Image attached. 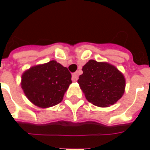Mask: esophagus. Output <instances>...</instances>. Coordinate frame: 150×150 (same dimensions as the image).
<instances>
[{
    "instance_id": "1",
    "label": "esophagus",
    "mask_w": 150,
    "mask_h": 150,
    "mask_svg": "<svg viewBox=\"0 0 150 150\" xmlns=\"http://www.w3.org/2000/svg\"><path fill=\"white\" fill-rule=\"evenodd\" d=\"M79 78V74L78 72H75V73H73L72 74V81H77V79Z\"/></svg>"
}]
</instances>
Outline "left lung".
<instances>
[{"mask_svg":"<svg viewBox=\"0 0 150 150\" xmlns=\"http://www.w3.org/2000/svg\"><path fill=\"white\" fill-rule=\"evenodd\" d=\"M78 83L86 99L99 107H108L119 100L125 92V79L114 66L89 60L83 67Z\"/></svg>","mask_w":150,"mask_h":150,"instance_id":"obj_1","label":"left lung"}]
</instances>
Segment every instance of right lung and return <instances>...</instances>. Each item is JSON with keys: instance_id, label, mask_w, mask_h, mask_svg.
<instances>
[{"instance_id": "add662e5", "label": "right lung", "mask_w": 150, "mask_h": 150, "mask_svg": "<svg viewBox=\"0 0 150 150\" xmlns=\"http://www.w3.org/2000/svg\"><path fill=\"white\" fill-rule=\"evenodd\" d=\"M21 78V88L26 97L40 108L59 104L72 83L68 69L54 60L31 67Z\"/></svg>"}]
</instances>
